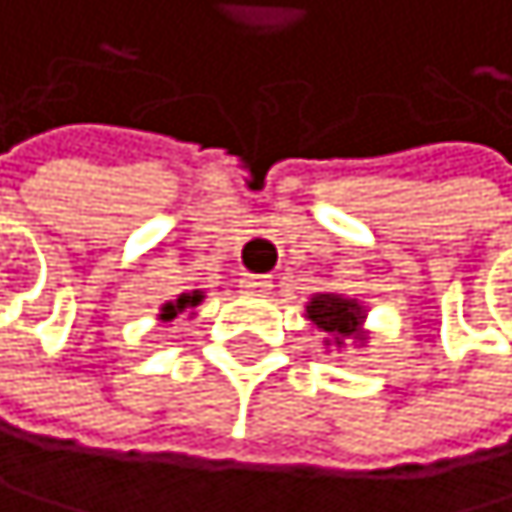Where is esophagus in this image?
Returning a JSON list of instances; mask_svg holds the SVG:
<instances>
[{"instance_id":"1","label":"esophagus","mask_w":512,"mask_h":512,"mask_svg":"<svg viewBox=\"0 0 512 512\" xmlns=\"http://www.w3.org/2000/svg\"><path fill=\"white\" fill-rule=\"evenodd\" d=\"M239 286H242L245 295H267L273 280L270 277H251V273H245V277L239 280Z\"/></svg>"}]
</instances>
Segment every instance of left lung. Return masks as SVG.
Returning a JSON list of instances; mask_svg holds the SVG:
<instances>
[{
    "label": "left lung",
    "mask_w": 512,
    "mask_h": 512,
    "mask_svg": "<svg viewBox=\"0 0 512 512\" xmlns=\"http://www.w3.org/2000/svg\"><path fill=\"white\" fill-rule=\"evenodd\" d=\"M305 318L327 333V346H343L346 340H355V343H365V308L355 302V299H346V295H336V292H318L311 295V302L305 305Z\"/></svg>",
    "instance_id": "1"
}]
</instances>
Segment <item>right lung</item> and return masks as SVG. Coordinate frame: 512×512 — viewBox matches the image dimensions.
Listing matches in <instances>:
<instances>
[{
    "instance_id": "1",
    "label": "right lung",
    "mask_w": 512,
    "mask_h": 512,
    "mask_svg": "<svg viewBox=\"0 0 512 512\" xmlns=\"http://www.w3.org/2000/svg\"><path fill=\"white\" fill-rule=\"evenodd\" d=\"M204 302V292H182L176 302H166L163 308H160V321H172V318H179L182 311H188V308H198Z\"/></svg>"
}]
</instances>
